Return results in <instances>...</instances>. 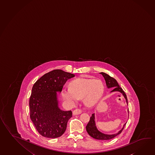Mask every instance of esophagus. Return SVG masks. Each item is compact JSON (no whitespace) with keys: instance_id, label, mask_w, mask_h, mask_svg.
Segmentation results:
<instances>
[{"instance_id":"obj_1","label":"esophagus","mask_w":155,"mask_h":155,"mask_svg":"<svg viewBox=\"0 0 155 155\" xmlns=\"http://www.w3.org/2000/svg\"><path fill=\"white\" fill-rule=\"evenodd\" d=\"M82 113V110L81 109L78 108L73 111V115H78V114H81Z\"/></svg>"}]
</instances>
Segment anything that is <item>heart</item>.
Returning <instances> with one entry per match:
<instances>
[{
	"label": "heart",
	"instance_id": "obj_1",
	"mask_svg": "<svg viewBox=\"0 0 155 155\" xmlns=\"http://www.w3.org/2000/svg\"><path fill=\"white\" fill-rule=\"evenodd\" d=\"M103 89V85L99 81L78 78L70 83V89L63 90L62 94L64 100L71 103L84 98L85 104L92 106L101 97Z\"/></svg>",
	"mask_w": 155,
	"mask_h": 155
}]
</instances>
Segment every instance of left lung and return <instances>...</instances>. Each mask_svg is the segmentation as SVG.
Instances as JSON below:
<instances>
[{
	"label": "left lung",
	"mask_w": 155,
	"mask_h": 155,
	"mask_svg": "<svg viewBox=\"0 0 155 155\" xmlns=\"http://www.w3.org/2000/svg\"><path fill=\"white\" fill-rule=\"evenodd\" d=\"M100 73L101 74L102 76L104 77L107 88H110L114 87V89L111 91V92L117 91V92L121 93L124 96L125 98L126 99V101H127V95L123 90V89L121 88L119 86V84L117 82V80L114 79V78L111 77L105 73L101 72ZM94 119V114H93L92 115V117H90V120H89L88 123L86 126V130H87V133H88L89 135L92 137L93 138L97 139V140H108L113 139L115 137H116L117 135H119L120 133L122 132V131L123 130L124 126L126 124H125L124 125L123 127V129L120 130L117 134H113V135H107V134H104L103 133L100 132L97 129V127L95 126Z\"/></svg>",
	"instance_id": "obj_1"
}]
</instances>
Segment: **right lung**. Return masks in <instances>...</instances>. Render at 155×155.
<instances>
[{"label": "right lung", "instance_id": "right-lung-1", "mask_svg": "<svg viewBox=\"0 0 155 155\" xmlns=\"http://www.w3.org/2000/svg\"><path fill=\"white\" fill-rule=\"evenodd\" d=\"M74 76L62 70H53L45 74L33 85L29 101L30 117L42 136L54 139L65 132L72 112L58 107L56 92H61L67 81Z\"/></svg>", "mask_w": 155, "mask_h": 155}]
</instances>
